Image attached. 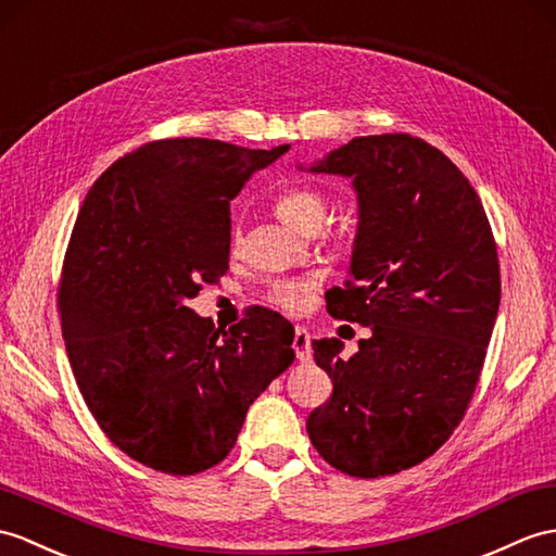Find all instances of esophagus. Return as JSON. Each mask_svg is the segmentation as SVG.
<instances>
[{"mask_svg": "<svg viewBox=\"0 0 556 556\" xmlns=\"http://www.w3.org/2000/svg\"><path fill=\"white\" fill-rule=\"evenodd\" d=\"M293 351L301 363H309L313 359V348H309V331L305 327H295L293 333Z\"/></svg>", "mask_w": 556, "mask_h": 556, "instance_id": "obj_1", "label": "esophagus"}]
</instances>
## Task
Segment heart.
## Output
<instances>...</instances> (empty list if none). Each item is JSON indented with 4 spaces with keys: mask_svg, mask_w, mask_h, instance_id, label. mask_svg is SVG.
<instances>
[{
    "mask_svg": "<svg viewBox=\"0 0 556 556\" xmlns=\"http://www.w3.org/2000/svg\"><path fill=\"white\" fill-rule=\"evenodd\" d=\"M273 208L281 223H287L295 231H303V235H313V231H317L321 225H325V219L329 215V201L319 189L299 185V187L283 189L275 199ZM229 241H231V251H237L241 243L239 229H231ZM319 281H321L319 275L273 279L267 283L265 299L273 305L287 309V313H301V309L309 303V299H313Z\"/></svg>",
    "mask_w": 556,
    "mask_h": 556,
    "instance_id": "obj_1",
    "label": "heart"
}]
</instances>
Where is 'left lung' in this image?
<instances>
[{
	"mask_svg": "<svg viewBox=\"0 0 556 556\" xmlns=\"http://www.w3.org/2000/svg\"><path fill=\"white\" fill-rule=\"evenodd\" d=\"M309 170L353 179L351 279L327 309L371 337L348 359L337 339L313 343L333 393L307 435L333 469L379 479L431 457L471 403L500 307L495 237L469 179L419 137H355Z\"/></svg>",
	"mask_w": 556,
	"mask_h": 556,
	"instance_id": "left-lung-1",
	"label": "left lung"
}]
</instances>
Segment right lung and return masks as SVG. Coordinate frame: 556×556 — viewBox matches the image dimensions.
Wrapping results in <instances>:
<instances>
[{
    "mask_svg": "<svg viewBox=\"0 0 556 556\" xmlns=\"http://www.w3.org/2000/svg\"><path fill=\"white\" fill-rule=\"evenodd\" d=\"M287 151L159 139L87 191L63 257L61 331L101 431L144 467H215L253 400L293 363V327L279 313L257 307L215 329L187 307L229 269V201Z\"/></svg>",
    "mask_w": 556,
    "mask_h": 556,
    "instance_id": "1",
    "label": "right lung"
}]
</instances>
